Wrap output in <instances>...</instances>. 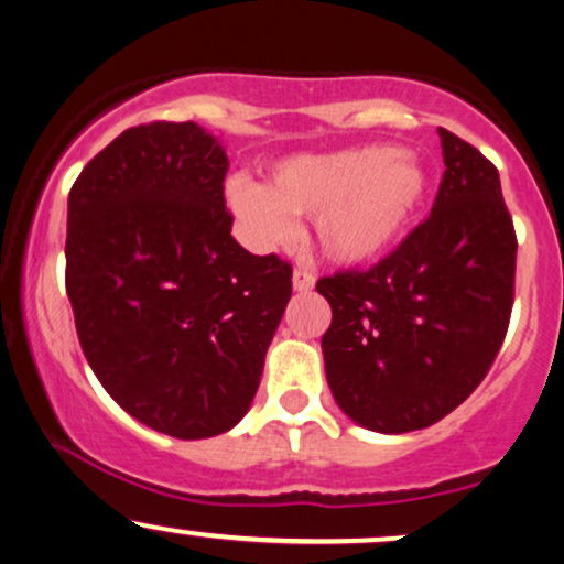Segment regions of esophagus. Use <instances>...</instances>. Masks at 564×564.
<instances>
[{
    "instance_id": "1",
    "label": "esophagus",
    "mask_w": 564,
    "mask_h": 564,
    "mask_svg": "<svg viewBox=\"0 0 564 564\" xmlns=\"http://www.w3.org/2000/svg\"><path fill=\"white\" fill-rule=\"evenodd\" d=\"M314 282H316V276L311 274L308 269H295L293 271V290H295V293H308V290H314Z\"/></svg>"
}]
</instances>
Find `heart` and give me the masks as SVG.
<instances>
[{
	"label": "heart",
	"mask_w": 564,
	"mask_h": 564,
	"mask_svg": "<svg viewBox=\"0 0 564 564\" xmlns=\"http://www.w3.org/2000/svg\"><path fill=\"white\" fill-rule=\"evenodd\" d=\"M423 196L426 172L419 159L387 145L290 156L271 166L267 185L248 177L227 183V204L253 246L288 242L293 217H311L318 253L339 267L379 259Z\"/></svg>",
	"instance_id": "1"
}]
</instances>
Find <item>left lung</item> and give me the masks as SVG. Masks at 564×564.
Masks as SVG:
<instances>
[{"label": "left lung", "mask_w": 564, "mask_h": 564, "mask_svg": "<svg viewBox=\"0 0 564 564\" xmlns=\"http://www.w3.org/2000/svg\"><path fill=\"white\" fill-rule=\"evenodd\" d=\"M444 175L429 219L366 271L318 280L332 305L326 381L350 421L405 434L481 384L510 324L516 227L497 166L440 128Z\"/></svg>", "instance_id": "1"}]
</instances>
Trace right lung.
I'll list each match as a JSON object with an SVG mask.
<instances>
[{
    "instance_id": "add662e5",
    "label": "right lung",
    "mask_w": 564,
    "mask_h": 564,
    "mask_svg": "<svg viewBox=\"0 0 564 564\" xmlns=\"http://www.w3.org/2000/svg\"><path fill=\"white\" fill-rule=\"evenodd\" d=\"M227 154L196 122L124 130L67 198L65 284L88 366L124 413L177 440L248 413L293 267L229 235Z\"/></svg>"
}]
</instances>
